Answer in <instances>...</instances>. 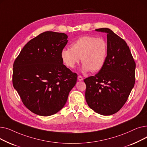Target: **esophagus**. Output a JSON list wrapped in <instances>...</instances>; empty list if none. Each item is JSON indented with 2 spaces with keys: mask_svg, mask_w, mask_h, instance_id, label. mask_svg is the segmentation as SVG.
<instances>
[{
  "mask_svg": "<svg viewBox=\"0 0 147 147\" xmlns=\"http://www.w3.org/2000/svg\"><path fill=\"white\" fill-rule=\"evenodd\" d=\"M78 80H79V81H82V80H83V77H82V76H78Z\"/></svg>",
  "mask_w": 147,
  "mask_h": 147,
  "instance_id": "34e87169",
  "label": "esophagus"
}]
</instances>
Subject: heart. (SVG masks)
Returning <instances> with one entry per match:
<instances>
[{
	"label": "heart",
	"instance_id": "b5f03b06",
	"mask_svg": "<svg viewBox=\"0 0 147 147\" xmlns=\"http://www.w3.org/2000/svg\"><path fill=\"white\" fill-rule=\"evenodd\" d=\"M108 45L101 37L83 36L71 45V48H64L61 57L69 68H75L81 58L84 72H96L102 68L107 57Z\"/></svg>",
	"mask_w": 147,
	"mask_h": 147
}]
</instances>
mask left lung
I'll list each match as a JSON object with an SVG mask.
<instances>
[{
  "mask_svg": "<svg viewBox=\"0 0 147 147\" xmlns=\"http://www.w3.org/2000/svg\"><path fill=\"white\" fill-rule=\"evenodd\" d=\"M107 34L108 54L102 68L84 80L85 98L95 112L110 115L127 101L135 82L136 64L126 42L107 28L95 30Z\"/></svg>",
  "mask_w": 147,
  "mask_h": 147,
  "instance_id": "left-lung-1",
  "label": "left lung"
}]
</instances>
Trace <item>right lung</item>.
<instances>
[{
    "label": "right lung",
    "mask_w": 147,
    "mask_h": 147,
    "mask_svg": "<svg viewBox=\"0 0 147 147\" xmlns=\"http://www.w3.org/2000/svg\"><path fill=\"white\" fill-rule=\"evenodd\" d=\"M67 38L63 33L43 32L30 40L14 61L13 88L36 114L49 116L61 110L76 83L78 74L61 57Z\"/></svg>",
    "instance_id": "obj_1"
}]
</instances>
